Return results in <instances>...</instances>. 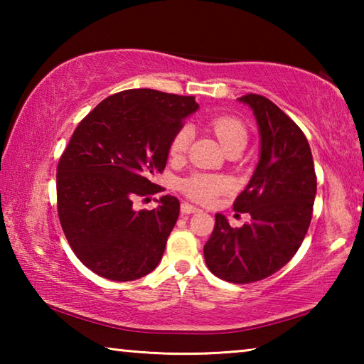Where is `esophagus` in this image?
Returning <instances> with one entry per match:
<instances>
[{"label": "esophagus", "instance_id": "34e87169", "mask_svg": "<svg viewBox=\"0 0 364 364\" xmlns=\"http://www.w3.org/2000/svg\"><path fill=\"white\" fill-rule=\"evenodd\" d=\"M181 212L183 213H196V212H200V208H197V207H194V205H191L189 202H183L181 204Z\"/></svg>", "mask_w": 364, "mask_h": 364}]
</instances>
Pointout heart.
<instances>
[{
    "label": "heart",
    "mask_w": 364,
    "mask_h": 364,
    "mask_svg": "<svg viewBox=\"0 0 364 364\" xmlns=\"http://www.w3.org/2000/svg\"><path fill=\"white\" fill-rule=\"evenodd\" d=\"M208 127L212 128L215 136L218 138L225 151H230L232 147H242L247 143V130L242 125L241 120L231 115H220L210 120ZM191 139H193V130L189 125H183L175 133L170 143V156L180 157L188 151ZM181 188L184 194L200 204H212L220 194L228 193L232 188L230 178L217 176V175H193L188 180H184Z\"/></svg>",
    "instance_id": "heart-1"
}]
</instances>
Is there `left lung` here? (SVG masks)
Listing matches in <instances>:
<instances>
[{
    "label": "left lung",
    "mask_w": 364,
    "mask_h": 364,
    "mask_svg": "<svg viewBox=\"0 0 364 364\" xmlns=\"http://www.w3.org/2000/svg\"><path fill=\"white\" fill-rule=\"evenodd\" d=\"M237 101L252 109L260 134L255 171L234 202V210L250 213L252 220L231 228L225 215H215L204 257L220 279L247 284L279 271L304 242L316 175L305 134L274 102L260 95Z\"/></svg>",
    "instance_id": "obj_1"
}]
</instances>
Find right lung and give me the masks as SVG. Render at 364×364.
<instances>
[{"label": "right lung", "mask_w": 364, "mask_h": 364, "mask_svg": "<svg viewBox=\"0 0 364 364\" xmlns=\"http://www.w3.org/2000/svg\"><path fill=\"white\" fill-rule=\"evenodd\" d=\"M197 109L194 96L127 90L78 123L58 165V213L72 250L93 273L133 281L162 260L180 200L162 196L157 208L136 212L133 199L159 193L152 178Z\"/></svg>", "instance_id": "obj_1"}]
</instances>
